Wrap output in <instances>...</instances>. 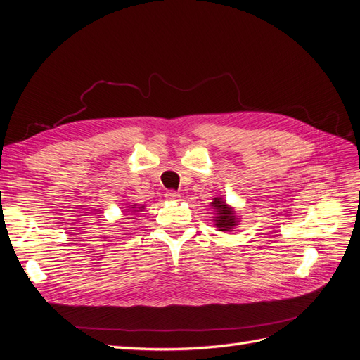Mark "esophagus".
<instances>
[{"label":"esophagus","mask_w":360,"mask_h":360,"mask_svg":"<svg viewBox=\"0 0 360 360\" xmlns=\"http://www.w3.org/2000/svg\"><path fill=\"white\" fill-rule=\"evenodd\" d=\"M165 197H167V200H169V201H179V200H180V193L176 192V191H168V192L165 193Z\"/></svg>","instance_id":"1"}]
</instances>
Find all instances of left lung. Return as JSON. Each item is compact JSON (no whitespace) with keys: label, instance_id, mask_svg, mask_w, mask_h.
<instances>
[{"label":"left lung","instance_id":"1","mask_svg":"<svg viewBox=\"0 0 360 360\" xmlns=\"http://www.w3.org/2000/svg\"><path fill=\"white\" fill-rule=\"evenodd\" d=\"M210 207L213 209V222L217 228V231H233V228L240 225V216L236 212L234 207L226 202L222 197H216L210 202Z\"/></svg>","mask_w":360,"mask_h":360}]
</instances>
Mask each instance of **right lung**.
Returning a JSON list of instances; mask_svg holds the SVG:
<instances>
[{
	"label": "right lung",
	"mask_w": 360,
	"mask_h": 360,
	"mask_svg": "<svg viewBox=\"0 0 360 360\" xmlns=\"http://www.w3.org/2000/svg\"><path fill=\"white\" fill-rule=\"evenodd\" d=\"M144 207H146V205H143V204L129 202V204H126V207H123V209H124V213H126L127 216H135L136 213L143 212ZM126 219H132V217H126Z\"/></svg>",
	"instance_id": "right-lung-1"
}]
</instances>
